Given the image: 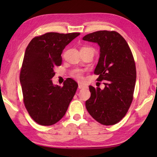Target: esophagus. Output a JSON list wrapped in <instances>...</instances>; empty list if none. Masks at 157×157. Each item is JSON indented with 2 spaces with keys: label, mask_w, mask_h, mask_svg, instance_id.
I'll use <instances>...</instances> for the list:
<instances>
[{
  "label": "esophagus",
  "mask_w": 157,
  "mask_h": 157,
  "mask_svg": "<svg viewBox=\"0 0 157 157\" xmlns=\"http://www.w3.org/2000/svg\"><path fill=\"white\" fill-rule=\"evenodd\" d=\"M87 88V86H85V85H83L82 84H78V88L79 89H82V88Z\"/></svg>",
  "instance_id": "1"
}]
</instances>
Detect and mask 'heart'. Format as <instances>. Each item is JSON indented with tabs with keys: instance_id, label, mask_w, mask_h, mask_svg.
I'll use <instances>...</instances> for the list:
<instances>
[{
	"instance_id": "obj_1",
	"label": "heart",
	"mask_w": 157,
	"mask_h": 157,
	"mask_svg": "<svg viewBox=\"0 0 157 157\" xmlns=\"http://www.w3.org/2000/svg\"><path fill=\"white\" fill-rule=\"evenodd\" d=\"M72 76L78 80H81L82 79V71L79 69H75L72 72Z\"/></svg>"
}]
</instances>
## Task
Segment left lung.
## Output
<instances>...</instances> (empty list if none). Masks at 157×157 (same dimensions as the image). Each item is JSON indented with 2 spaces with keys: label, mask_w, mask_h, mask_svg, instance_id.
Returning <instances> with one entry per match:
<instances>
[{
  "label": "left lung",
  "mask_w": 157,
  "mask_h": 157,
  "mask_svg": "<svg viewBox=\"0 0 157 157\" xmlns=\"http://www.w3.org/2000/svg\"><path fill=\"white\" fill-rule=\"evenodd\" d=\"M82 40L99 46L94 73L105 84L103 90L89 86L91 96L86 101V109L101 124H116L124 117L133 100L136 69L132 51L125 40L114 31L95 32Z\"/></svg>",
  "instance_id": "1"
}]
</instances>
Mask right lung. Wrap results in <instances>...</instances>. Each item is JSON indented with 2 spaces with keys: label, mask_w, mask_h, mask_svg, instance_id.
Instances as JSON below:
<instances>
[{
  "label": "right lung",
  "mask_w": 157,
  "mask_h": 157,
  "mask_svg": "<svg viewBox=\"0 0 157 157\" xmlns=\"http://www.w3.org/2000/svg\"><path fill=\"white\" fill-rule=\"evenodd\" d=\"M79 34L46 33L33 38L26 48L20 83L25 108L40 125L60 121L75 94L78 85L71 78L67 79L63 87L53 84L51 79L55 67L61 65L63 49Z\"/></svg>",
  "instance_id": "right-lung-1"
}]
</instances>
